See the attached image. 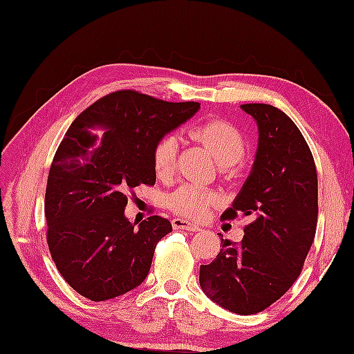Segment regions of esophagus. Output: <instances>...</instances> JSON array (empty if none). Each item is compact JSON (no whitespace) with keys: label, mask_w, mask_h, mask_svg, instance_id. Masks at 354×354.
Wrapping results in <instances>:
<instances>
[{"label":"esophagus","mask_w":354,"mask_h":354,"mask_svg":"<svg viewBox=\"0 0 354 354\" xmlns=\"http://www.w3.org/2000/svg\"><path fill=\"white\" fill-rule=\"evenodd\" d=\"M171 226H174V229H183V231H190V232L201 231L199 226L194 223H190V221H187V220H183V218L171 220Z\"/></svg>","instance_id":"obj_1"}]
</instances>
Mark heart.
<instances>
[{"label": "heart", "mask_w": 354, "mask_h": 354, "mask_svg": "<svg viewBox=\"0 0 354 354\" xmlns=\"http://www.w3.org/2000/svg\"><path fill=\"white\" fill-rule=\"evenodd\" d=\"M192 136L208 147L220 166L231 167L240 162L248 153V142L241 131L232 123L216 119L201 123L192 129ZM179 140L175 134L161 137L152 149L155 175L160 179H169L176 170ZM218 203V197L193 184H185L170 196L169 207L178 216L193 220H202L208 216L212 207Z\"/></svg>", "instance_id": "heart-1"}]
</instances>
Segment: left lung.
Returning a JSON list of instances; mask_svg holds the SVG:
<instances>
[{
	"instance_id": "1",
	"label": "left lung",
	"mask_w": 354,
	"mask_h": 354,
	"mask_svg": "<svg viewBox=\"0 0 354 354\" xmlns=\"http://www.w3.org/2000/svg\"><path fill=\"white\" fill-rule=\"evenodd\" d=\"M257 120L259 143L249 178L221 218L249 216L240 243L221 236V249L201 266L208 297L235 314L267 309L300 276L314 241L318 180L314 157L297 125L268 104H243Z\"/></svg>"
}]
</instances>
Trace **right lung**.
I'll return each mask as SVG.
<instances>
[{
	"mask_svg": "<svg viewBox=\"0 0 354 354\" xmlns=\"http://www.w3.org/2000/svg\"><path fill=\"white\" fill-rule=\"evenodd\" d=\"M199 106L118 90L90 105L64 134L48 175L46 243L57 270L83 297H119L149 273L171 225L151 216L136 227L125 207L137 187L155 184V143Z\"/></svg>",
	"mask_w": 354,
	"mask_h": 354,
	"instance_id": "right-lung-1",
	"label": "right lung"
}]
</instances>
